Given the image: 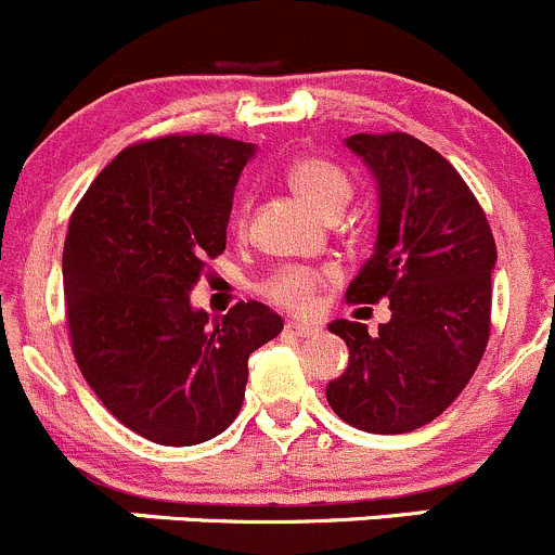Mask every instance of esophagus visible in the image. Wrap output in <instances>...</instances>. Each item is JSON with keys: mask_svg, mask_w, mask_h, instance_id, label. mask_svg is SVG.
<instances>
[{"mask_svg": "<svg viewBox=\"0 0 555 555\" xmlns=\"http://www.w3.org/2000/svg\"><path fill=\"white\" fill-rule=\"evenodd\" d=\"M285 332H288L291 337H310V334L318 332V326H312V323L288 321V323H285Z\"/></svg>", "mask_w": 555, "mask_h": 555, "instance_id": "1", "label": "esophagus"}]
</instances>
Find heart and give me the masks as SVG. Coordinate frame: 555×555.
<instances>
[{
  "label": "heart",
  "mask_w": 555,
  "mask_h": 555,
  "mask_svg": "<svg viewBox=\"0 0 555 555\" xmlns=\"http://www.w3.org/2000/svg\"><path fill=\"white\" fill-rule=\"evenodd\" d=\"M291 189L299 194L301 202L318 210L321 216L332 210H343L350 199V180L337 164L323 162V158H299L288 169ZM243 223V218H237ZM332 270H307V267H285L278 275L267 280V299L275 301L291 312L307 315L318 307V288L326 280H332Z\"/></svg>",
  "instance_id": "obj_1"
}]
</instances>
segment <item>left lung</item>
Masks as SVG:
<instances>
[{
  "mask_svg": "<svg viewBox=\"0 0 555 555\" xmlns=\"http://www.w3.org/2000/svg\"><path fill=\"white\" fill-rule=\"evenodd\" d=\"M348 147L375 175L380 223L345 296L388 299L391 321L372 334L359 321L328 323L350 359L326 399L356 429L404 435L451 408L486 353L496 243L480 202L435 147L404 131L353 134Z\"/></svg>",
  "mask_w": 555,
  "mask_h": 555,
  "instance_id": "obj_1",
  "label": "left lung"
}]
</instances>
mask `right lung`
I'll return each instance as SVG.
<instances>
[{
    "instance_id": "right-lung-1",
    "label": "right lung",
    "mask_w": 555,
    "mask_h": 555,
    "mask_svg": "<svg viewBox=\"0 0 555 555\" xmlns=\"http://www.w3.org/2000/svg\"><path fill=\"white\" fill-rule=\"evenodd\" d=\"M254 145L164 134L120 151L69 218L64 294L73 353L104 408L158 446H199L237 418L248 359L283 332L240 301L218 323L191 307L227 250L234 185Z\"/></svg>"
}]
</instances>
